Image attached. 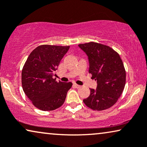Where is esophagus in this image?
I'll use <instances>...</instances> for the list:
<instances>
[{"label": "esophagus", "mask_w": 147, "mask_h": 147, "mask_svg": "<svg viewBox=\"0 0 147 147\" xmlns=\"http://www.w3.org/2000/svg\"><path fill=\"white\" fill-rule=\"evenodd\" d=\"M74 86H75L76 88H80L81 87V86H80V85H78V84H74Z\"/></svg>", "instance_id": "esophagus-1"}]
</instances>
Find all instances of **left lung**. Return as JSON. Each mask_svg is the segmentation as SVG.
Wrapping results in <instances>:
<instances>
[{"mask_svg":"<svg viewBox=\"0 0 147 147\" xmlns=\"http://www.w3.org/2000/svg\"><path fill=\"white\" fill-rule=\"evenodd\" d=\"M78 47L87 55L89 73L96 80V89L83 102L94 111L110 108L117 101L125 84V70L119 54L108 46L96 42L80 44Z\"/></svg>","mask_w":147,"mask_h":147,"instance_id":"8db88e82","label":"left lung"}]
</instances>
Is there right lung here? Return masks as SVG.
Returning <instances> with one entry per match:
<instances>
[{
  "mask_svg": "<svg viewBox=\"0 0 147 147\" xmlns=\"http://www.w3.org/2000/svg\"><path fill=\"white\" fill-rule=\"evenodd\" d=\"M69 46L40 45L32 51L22 72L23 90L32 104L42 111H53L64 103L71 82L53 78Z\"/></svg>",
  "mask_w": 147,
  "mask_h": 147,
  "instance_id": "add662e5",
  "label": "right lung"
}]
</instances>
